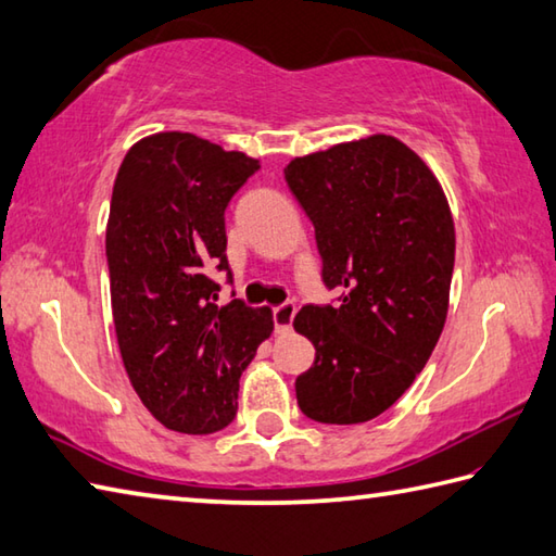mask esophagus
<instances>
[{
	"instance_id": "1",
	"label": "esophagus",
	"mask_w": 556,
	"mask_h": 556,
	"mask_svg": "<svg viewBox=\"0 0 556 556\" xmlns=\"http://www.w3.org/2000/svg\"><path fill=\"white\" fill-rule=\"evenodd\" d=\"M293 315H296V306L293 303H281L275 311H271V320H275V332H289L291 330V323H293Z\"/></svg>"
}]
</instances>
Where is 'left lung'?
<instances>
[{
	"label": "left lung",
	"instance_id": "left-lung-1",
	"mask_svg": "<svg viewBox=\"0 0 556 556\" xmlns=\"http://www.w3.org/2000/svg\"><path fill=\"white\" fill-rule=\"evenodd\" d=\"M285 180L315 228L323 285L340 291L293 318L315 346L299 407L320 424H362L415 383L441 337L455 265L448 202L427 163L388 135L293 159Z\"/></svg>",
	"mask_w": 556,
	"mask_h": 556
}]
</instances>
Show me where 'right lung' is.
<instances>
[{"mask_svg": "<svg viewBox=\"0 0 556 556\" xmlns=\"http://www.w3.org/2000/svg\"><path fill=\"white\" fill-rule=\"evenodd\" d=\"M260 163L188 132L127 151L105 228L113 323L125 371L163 427L214 433L233 421L238 380L267 340L269 308L219 303L224 212Z\"/></svg>", "mask_w": 556, "mask_h": 556, "instance_id": "obj_1", "label": "right lung"}]
</instances>
